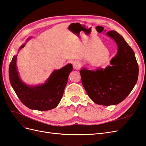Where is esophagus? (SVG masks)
Wrapping results in <instances>:
<instances>
[{
  "label": "esophagus",
  "instance_id": "obj_1",
  "mask_svg": "<svg viewBox=\"0 0 146 146\" xmlns=\"http://www.w3.org/2000/svg\"><path fill=\"white\" fill-rule=\"evenodd\" d=\"M80 63L78 61H74L73 63V67L75 69H78L80 68Z\"/></svg>",
  "mask_w": 146,
  "mask_h": 146
}]
</instances>
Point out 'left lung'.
I'll use <instances>...</instances> for the list:
<instances>
[{
	"instance_id": "1",
	"label": "left lung",
	"mask_w": 146,
	"mask_h": 146,
	"mask_svg": "<svg viewBox=\"0 0 146 146\" xmlns=\"http://www.w3.org/2000/svg\"><path fill=\"white\" fill-rule=\"evenodd\" d=\"M107 35L117 46L111 65L95 70L83 67L80 73L91 99L96 104L109 106L119 104L129 96L138 80L139 68L133 50L121 35L114 30Z\"/></svg>"
}]
</instances>
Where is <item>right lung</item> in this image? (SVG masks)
Returning <instances> with one entry per match:
<instances>
[{
	"mask_svg": "<svg viewBox=\"0 0 146 146\" xmlns=\"http://www.w3.org/2000/svg\"><path fill=\"white\" fill-rule=\"evenodd\" d=\"M31 38H28L26 41ZM25 46V43L21 46L18 52ZM17 56H13L9 66V78L11 86L21 101L29 108L39 111H47L56 107L63 95L69 74L73 69L72 64L54 70L44 83L29 85L19 76L16 65Z\"/></svg>",
	"mask_w": 146,
	"mask_h": 146,
	"instance_id": "obj_1",
	"label": "right lung"
}]
</instances>
